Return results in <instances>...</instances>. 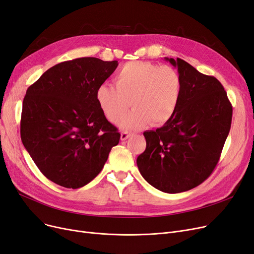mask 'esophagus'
<instances>
[{"label":"esophagus","mask_w":254,"mask_h":254,"mask_svg":"<svg viewBox=\"0 0 254 254\" xmlns=\"http://www.w3.org/2000/svg\"><path fill=\"white\" fill-rule=\"evenodd\" d=\"M129 136H130V134L127 133V131H121L120 139H121V140H127Z\"/></svg>","instance_id":"esophagus-1"}]
</instances>
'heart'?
<instances>
[{
	"instance_id": "obj_1",
	"label": "heart",
	"mask_w": 254,
	"mask_h": 254,
	"mask_svg": "<svg viewBox=\"0 0 254 254\" xmlns=\"http://www.w3.org/2000/svg\"><path fill=\"white\" fill-rule=\"evenodd\" d=\"M115 87L102 85L96 101L106 118L117 124L130 104L134 109L120 126L139 129L163 126L171 119L182 94L181 75L171 66L134 61L125 64L115 75Z\"/></svg>"
}]
</instances>
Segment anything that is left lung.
<instances>
[{"mask_svg": "<svg viewBox=\"0 0 254 254\" xmlns=\"http://www.w3.org/2000/svg\"><path fill=\"white\" fill-rule=\"evenodd\" d=\"M165 59L178 67L181 98L169 121L143 133L146 148L137 165L148 184L174 194L199 186L214 171L229 133L233 106L215 76L183 59Z\"/></svg>", "mask_w": 254, "mask_h": 254, "instance_id": "left-lung-1", "label": "left lung"}]
</instances>
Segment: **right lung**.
I'll return each instance as SVG.
<instances>
[{
    "label": "right lung",
    "instance_id": "1",
    "mask_svg": "<svg viewBox=\"0 0 254 254\" xmlns=\"http://www.w3.org/2000/svg\"><path fill=\"white\" fill-rule=\"evenodd\" d=\"M118 61L84 57L56 64L26 92L20 138L38 169L64 188L78 189L100 173L120 134L96 101Z\"/></svg>",
    "mask_w": 254,
    "mask_h": 254
}]
</instances>
